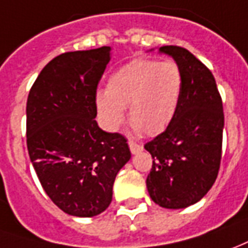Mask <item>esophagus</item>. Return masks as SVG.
<instances>
[{
    "label": "esophagus",
    "instance_id": "34e87169",
    "mask_svg": "<svg viewBox=\"0 0 248 248\" xmlns=\"http://www.w3.org/2000/svg\"><path fill=\"white\" fill-rule=\"evenodd\" d=\"M129 148H130V152L133 154L138 153V152H141L142 149V145L141 143H137V142L134 141H129Z\"/></svg>",
    "mask_w": 248,
    "mask_h": 248
}]
</instances>
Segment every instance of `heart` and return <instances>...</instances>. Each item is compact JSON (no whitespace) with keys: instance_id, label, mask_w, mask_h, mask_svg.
Wrapping results in <instances>:
<instances>
[{"instance_id":"heart-1","label":"heart","mask_w":248,"mask_h":248,"mask_svg":"<svg viewBox=\"0 0 248 248\" xmlns=\"http://www.w3.org/2000/svg\"><path fill=\"white\" fill-rule=\"evenodd\" d=\"M183 72L173 60L136 59L114 71L107 90L95 94L102 124L110 131L121 127L124 107L136 129L149 136L160 134L170 124L183 94Z\"/></svg>"}]
</instances>
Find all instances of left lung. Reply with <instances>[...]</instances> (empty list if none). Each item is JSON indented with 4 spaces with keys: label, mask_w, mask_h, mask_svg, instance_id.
Segmentation results:
<instances>
[{
    "label": "left lung",
    "mask_w": 248,
    "mask_h": 248,
    "mask_svg": "<svg viewBox=\"0 0 248 248\" xmlns=\"http://www.w3.org/2000/svg\"><path fill=\"white\" fill-rule=\"evenodd\" d=\"M183 72L177 112L161 134L145 143L153 165L146 186L160 207L186 208L207 195L220 169L224 112L212 72L188 49L164 46Z\"/></svg>",
    "instance_id": "left-lung-1"
}]
</instances>
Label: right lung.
Here are the masks:
<instances>
[{"label": "right lung", "mask_w": 248, "mask_h": 248, "mask_svg": "<svg viewBox=\"0 0 248 248\" xmlns=\"http://www.w3.org/2000/svg\"><path fill=\"white\" fill-rule=\"evenodd\" d=\"M110 46L65 52L34 80L27 102V146L40 183L63 212L102 214L112 185L130 160L127 140L106 133L95 117V94L110 62Z\"/></svg>", "instance_id": "1"}]
</instances>
